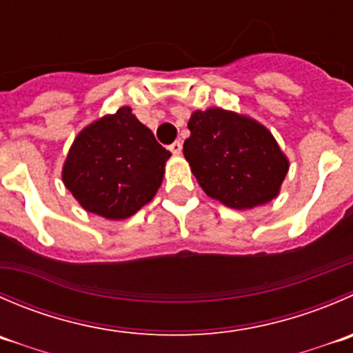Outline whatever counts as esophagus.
Masks as SVG:
<instances>
[{"instance_id": "obj_1", "label": "esophagus", "mask_w": 353, "mask_h": 353, "mask_svg": "<svg viewBox=\"0 0 353 353\" xmlns=\"http://www.w3.org/2000/svg\"><path fill=\"white\" fill-rule=\"evenodd\" d=\"M169 150L174 153V155H181V152H183V143H181V141H174L172 145L169 146Z\"/></svg>"}]
</instances>
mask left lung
Here are the masks:
<instances>
[{
    "label": "left lung",
    "mask_w": 353,
    "mask_h": 353,
    "mask_svg": "<svg viewBox=\"0 0 353 353\" xmlns=\"http://www.w3.org/2000/svg\"><path fill=\"white\" fill-rule=\"evenodd\" d=\"M184 159L201 190L234 210L274 200L290 160L265 125L224 108L194 110L188 122Z\"/></svg>",
    "instance_id": "1"
}]
</instances>
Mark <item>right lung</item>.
Instances as JSON below:
<instances>
[{"label":"right lung","instance_id":"right-lung-1","mask_svg":"<svg viewBox=\"0 0 353 353\" xmlns=\"http://www.w3.org/2000/svg\"><path fill=\"white\" fill-rule=\"evenodd\" d=\"M169 157L132 108L121 107L75 136L61 181L85 212L122 221L153 200Z\"/></svg>","mask_w":353,"mask_h":353}]
</instances>
